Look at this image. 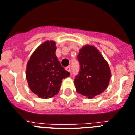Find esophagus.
<instances>
[{
    "instance_id": "esophagus-1",
    "label": "esophagus",
    "mask_w": 135,
    "mask_h": 135,
    "mask_svg": "<svg viewBox=\"0 0 135 135\" xmlns=\"http://www.w3.org/2000/svg\"><path fill=\"white\" fill-rule=\"evenodd\" d=\"M66 70L67 71H69V73H71V67L70 66H67V67H66Z\"/></svg>"
}]
</instances>
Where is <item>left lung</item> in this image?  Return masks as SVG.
<instances>
[{
	"mask_svg": "<svg viewBox=\"0 0 135 135\" xmlns=\"http://www.w3.org/2000/svg\"><path fill=\"white\" fill-rule=\"evenodd\" d=\"M77 57L80 69L74 80L76 91L91 99L108 87L111 77L110 69L108 62L93 46H84Z\"/></svg>",
	"mask_w": 135,
	"mask_h": 135,
	"instance_id": "left-lung-1",
	"label": "left lung"
}]
</instances>
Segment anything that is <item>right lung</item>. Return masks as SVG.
<instances>
[{
	"mask_svg": "<svg viewBox=\"0 0 135 135\" xmlns=\"http://www.w3.org/2000/svg\"><path fill=\"white\" fill-rule=\"evenodd\" d=\"M54 41H46L36 49L27 62L26 69L29 89L41 98H50L58 93L62 80L70 73L61 66L55 55Z\"/></svg>",
	"mask_w": 135,
	"mask_h": 135,
	"instance_id": "1",
	"label": "right lung"
}]
</instances>
